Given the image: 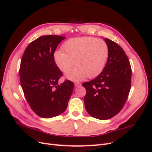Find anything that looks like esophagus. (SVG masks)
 I'll return each instance as SVG.
<instances>
[{
  "label": "esophagus",
  "instance_id": "esophagus-1",
  "mask_svg": "<svg viewBox=\"0 0 152 152\" xmlns=\"http://www.w3.org/2000/svg\"><path fill=\"white\" fill-rule=\"evenodd\" d=\"M75 87H79V86H80L81 84L80 83H79V82H75Z\"/></svg>",
  "mask_w": 152,
  "mask_h": 152
}]
</instances>
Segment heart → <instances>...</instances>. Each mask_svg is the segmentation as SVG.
<instances>
[{
    "instance_id": "heart-1",
    "label": "heart",
    "mask_w": 152,
    "mask_h": 152,
    "mask_svg": "<svg viewBox=\"0 0 152 152\" xmlns=\"http://www.w3.org/2000/svg\"><path fill=\"white\" fill-rule=\"evenodd\" d=\"M66 53L56 50L54 60L63 72H67L73 65H77L66 73L68 79L78 82L86 77L93 79L99 75L107 61L109 50L104 40L91 37L71 39L63 45Z\"/></svg>"
}]
</instances>
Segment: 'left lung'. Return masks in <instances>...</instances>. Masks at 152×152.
Instances as JSON below:
<instances>
[{"mask_svg": "<svg viewBox=\"0 0 152 152\" xmlns=\"http://www.w3.org/2000/svg\"><path fill=\"white\" fill-rule=\"evenodd\" d=\"M109 53L102 72L82 84L86 89L85 108L91 116L107 120L116 115L126 103L131 89V67L122 48L113 41L104 39Z\"/></svg>", "mask_w": 152, "mask_h": 152, "instance_id": "1", "label": "left lung"}]
</instances>
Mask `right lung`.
Here are the masks:
<instances>
[{
	"label": "right lung",
	"instance_id": "right-lung-1",
	"mask_svg": "<svg viewBox=\"0 0 152 152\" xmlns=\"http://www.w3.org/2000/svg\"><path fill=\"white\" fill-rule=\"evenodd\" d=\"M65 37L43 35L31 42L23 55L20 77L27 102L38 116L49 118L65 111L74 84L66 80L54 60V53Z\"/></svg>",
	"mask_w": 152,
	"mask_h": 152
}]
</instances>
